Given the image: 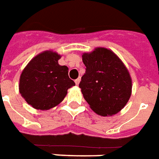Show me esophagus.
Returning a JSON list of instances; mask_svg holds the SVG:
<instances>
[{
    "instance_id": "1",
    "label": "esophagus",
    "mask_w": 159,
    "mask_h": 159,
    "mask_svg": "<svg viewBox=\"0 0 159 159\" xmlns=\"http://www.w3.org/2000/svg\"><path fill=\"white\" fill-rule=\"evenodd\" d=\"M74 82H75V84H76V85H79V84H80V78H78V79H76V80H74Z\"/></svg>"
}]
</instances>
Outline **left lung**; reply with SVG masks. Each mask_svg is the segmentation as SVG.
I'll return each instance as SVG.
<instances>
[{
	"label": "left lung",
	"instance_id": "8db88e82",
	"mask_svg": "<svg viewBox=\"0 0 159 159\" xmlns=\"http://www.w3.org/2000/svg\"><path fill=\"white\" fill-rule=\"evenodd\" d=\"M82 60L85 74L79 86L91 109L103 116L119 112L131 96V77L124 64L104 48L83 54Z\"/></svg>",
	"mask_w": 159,
	"mask_h": 159
}]
</instances>
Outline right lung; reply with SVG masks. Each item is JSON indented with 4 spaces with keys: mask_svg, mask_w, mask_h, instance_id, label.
I'll use <instances>...</instances> for the list:
<instances>
[{
    "mask_svg": "<svg viewBox=\"0 0 159 159\" xmlns=\"http://www.w3.org/2000/svg\"><path fill=\"white\" fill-rule=\"evenodd\" d=\"M57 53L45 51L35 56L20 79V92L37 110H47L59 104L75 83L68 77L67 66H60Z\"/></svg>",
    "mask_w": 159,
    "mask_h": 159,
    "instance_id": "add662e5",
    "label": "right lung"
}]
</instances>
